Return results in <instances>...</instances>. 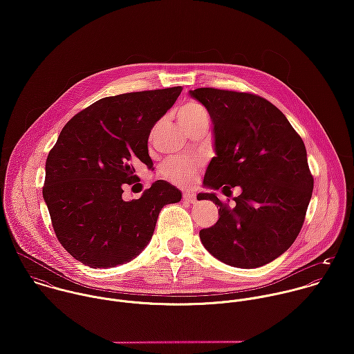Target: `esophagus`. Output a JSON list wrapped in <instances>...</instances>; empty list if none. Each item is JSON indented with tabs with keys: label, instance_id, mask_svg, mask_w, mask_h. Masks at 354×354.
<instances>
[{
	"label": "esophagus",
	"instance_id": "esophagus-1",
	"mask_svg": "<svg viewBox=\"0 0 354 354\" xmlns=\"http://www.w3.org/2000/svg\"><path fill=\"white\" fill-rule=\"evenodd\" d=\"M183 200L189 201V203H194V201H196V194L193 192H185L183 193Z\"/></svg>",
	"mask_w": 354,
	"mask_h": 354
}]
</instances>
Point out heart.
I'll return each mask as SVG.
<instances>
[{
	"mask_svg": "<svg viewBox=\"0 0 354 354\" xmlns=\"http://www.w3.org/2000/svg\"><path fill=\"white\" fill-rule=\"evenodd\" d=\"M205 108L194 100H189L178 112L180 126L189 124L201 116H206ZM164 176L176 185H189L194 180L197 174V162L189 158H171L162 168Z\"/></svg>",
	"mask_w": 354,
	"mask_h": 354,
	"instance_id": "obj_1",
	"label": "heart"
}]
</instances>
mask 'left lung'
Wrapping results in <instances>:
<instances>
[{"instance_id":"1","label":"left lung","mask_w":354,"mask_h":354,"mask_svg":"<svg viewBox=\"0 0 354 354\" xmlns=\"http://www.w3.org/2000/svg\"><path fill=\"white\" fill-rule=\"evenodd\" d=\"M207 109L216 157L203 185L239 186L230 207L216 193L200 198L220 206L218 221L200 231V241L218 261L241 269L270 263L292 245L304 224L314 189L304 141L287 118L254 93L197 88L189 91Z\"/></svg>"}]
</instances>
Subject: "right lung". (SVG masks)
<instances>
[{"label":"right lung","mask_w":354,"mask_h":354,"mask_svg":"<svg viewBox=\"0 0 354 354\" xmlns=\"http://www.w3.org/2000/svg\"><path fill=\"white\" fill-rule=\"evenodd\" d=\"M180 92L174 86L102 97L62 130L46 160L43 198L57 239L81 263L106 269L130 262L153 236L162 207L180 201V190L165 180L137 200L122 198L126 185L140 182L134 162L153 165L151 129Z\"/></svg>","instance_id":"obj_1"}]
</instances>
